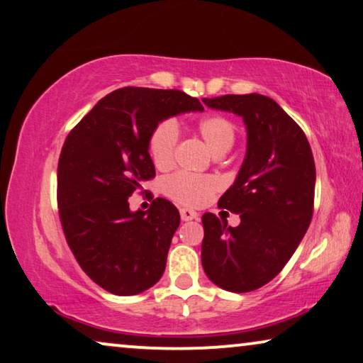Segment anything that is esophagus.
<instances>
[{
  "label": "esophagus",
  "mask_w": 363,
  "mask_h": 363,
  "mask_svg": "<svg viewBox=\"0 0 363 363\" xmlns=\"http://www.w3.org/2000/svg\"><path fill=\"white\" fill-rule=\"evenodd\" d=\"M180 216H182V220H193V219H198V213L193 211L190 208H182Z\"/></svg>",
  "instance_id": "esophagus-1"
}]
</instances>
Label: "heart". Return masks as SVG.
I'll use <instances>...</instances> for the list:
<instances>
[{
	"label": "heart",
	"mask_w": 363,
	"mask_h": 363,
	"mask_svg": "<svg viewBox=\"0 0 363 363\" xmlns=\"http://www.w3.org/2000/svg\"><path fill=\"white\" fill-rule=\"evenodd\" d=\"M196 133L201 135L214 157L229 152L235 140L234 124L228 118L218 116V114L199 119L196 123ZM177 143L178 128L173 121H162L155 125L149 139V152L157 169L165 170L172 165ZM216 190L218 182L213 177L177 173L165 182V193L173 201L185 204V206H203Z\"/></svg>",
	"instance_id": "obj_1"
}]
</instances>
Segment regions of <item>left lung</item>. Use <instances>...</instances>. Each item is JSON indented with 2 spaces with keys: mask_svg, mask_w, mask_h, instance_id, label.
Returning a JSON list of instances; mask_svg holds the SVG:
<instances>
[{
  "mask_svg": "<svg viewBox=\"0 0 363 363\" xmlns=\"http://www.w3.org/2000/svg\"><path fill=\"white\" fill-rule=\"evenodd\" d=\"M208 108L242 118L247 149L220 208L239 213L230 228L203 214L201 264L214 285L245 293L264 286L295 254L313 218L316 167L301 128L278 103L259 93L203 99Z\"/></svg>",
  "mask_w": 363,
  "mask_h": 363,
  "instance_id": "8db88e82",
  "label": "left lung"
}]
</instances>
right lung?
<instances>
[{"label": "right lung", "mask_w": 363, "mask_h": 363, "mask_svg": "<svg viewBox=\"0 0 363 363\" xmlns=\"http://www.w3.org/2000/svg\"><path fill=\"white\" fill-rule=\"evenodd\" d=\"M203 109L180 90L125 86L99 99L65 139L57 169L62 228L82 269L113 295H138L164 275L180 213L164 198L130 211L128 199L155 175V125Z\"/></svg>", "instance_id": "right-lung-1"}]
</instances>
